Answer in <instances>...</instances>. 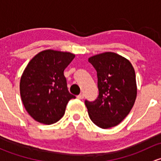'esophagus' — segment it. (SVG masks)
<instances>
[{"mask_svg": "<svg viewBox=\"0 0 161 161\" xmlns=\"http://www.w3.org/2000/svg\"><path fill=\"white\" fill-rule=\"evenodd\" d=\"M77 98L79 99V100H82V99L84 98V95H83V94H82V93L79 94V95L77 96Z\"/></svg>", "mask_w": 161, "mask_h": 161, "instance_id": "34e87169", "label": "esophagus"}]
</instances>
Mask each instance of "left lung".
I'll return each mask as SVG.
<instances>
[{
	"label": "left lung",
	"instance_id": "obj_1",
	"mask_svg": "<svg viewBox=\"0 0 161 161\" xmlns=\"http://www.w3.org/2000/svg\"><path fill=\"white\" fill-rule=\"evenodd\" d=\"M97 71L99 96L85 103L92 122L101 129L118 125L129 114L137 96L136 73L130 61L114 52L89 58Z\"/></svg>",
	"mask_w": 161,
	"mask_h": 161
}]
</instances>
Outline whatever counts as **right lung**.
<instances>
[{
	"mask_svg": "<svg viewBox=\"0 0 161 161\" xmlns=\"http://www.w3.org/2000/svg\"><path fill=\"white\" fill-rule=\"evenodd\" d=\"M75 55L45 50L29 62L20 79V95L25 110L35 121L51 125L64 114L67 103L75 98L69 92L64 71Z\"/></svg>",
	"mask_w": 161,
	"mask_h": 161,
	"instance_id": "obj_1",
	"label": "right lung"
}]
</instances>
